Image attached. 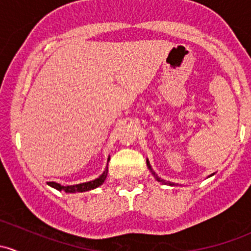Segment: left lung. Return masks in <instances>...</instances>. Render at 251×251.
Segmentation results:
<instances>
[{"label":"left lung","instance_id":"8db88e82","mask_svg":"<svg viewBox=\"0 0 251 251\" xmlns=\"http://www.w3.org/2000/svg\"><path fill=\"white\" fill-rule=\"evenodd\" d=\"M147 165H148V168H149V169H151V165H149V161H148V160H147ZM151 174H153V175H154V177H155V178H156V181L161 182V183H165V184H170V186H174V183H166V182H165V181H164V179L159 178V177H158V176H156V175H155V173H154V171H151Z\"/></svg>","mask_w":251,"mask_h":251}]
</instances>
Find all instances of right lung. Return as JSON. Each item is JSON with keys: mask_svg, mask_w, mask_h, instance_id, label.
<instances>
[{"mask_svg": "<svg viewBox=\"0 0 251 251\" xmlns=\"http://www.w3.org/2000/svg\"><path fill=\"white\" fill-rule=\"evenodd\" d=\"M109 160V159H108ZM108 175V168H105L104 173L100 175L98 178L93 179V181L85 182V183H78L74 184V186H62V184L57 183V182H48L50 187L58 189V191H64L65 193H81V192H87L91 191V189H95L97 187H100V184H103V182L105 181Z\"/></svg>", "mask_w": 251, "mask_h": 251, "instance_id": "obj_1", "label": "right lung"}]
</instances>
